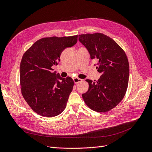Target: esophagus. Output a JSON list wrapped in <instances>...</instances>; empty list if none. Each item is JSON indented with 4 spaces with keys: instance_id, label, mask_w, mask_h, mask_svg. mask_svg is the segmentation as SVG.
Here are the masks:
<instances>
[{
    "instance_id": "1",
    "label": "esophagus",
    "mask_w": 152,
    "mask_h": 152,
    "mask_svg": "<svg viewBox=\"0 0 152 152\" xmlns=\"http://www.w3.org/2000/svg\"><path fill=\"white\" fill-rule=\"evenodd\" d=\"M73 81H74V83H75V84H77V83H79V82L82 81H83V79H79V78H77V77H75V78H74V79H73Z\"/></svg>"
}]
</instances>
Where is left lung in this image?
Masks as SVG:
<instances>
[{"label":"left lung","instance_id":"obj_1","mask_svg":"<svg viewBox=\"0 0 152 152\" xmlns=\"http://www.w3.org/2000/svg\"><path fill=\"white\" fill-rule=\"evenodd\" d=\"M79 41L91 59H97L96 68L102 74L97 82L86 79L89 89L82 94L83 98L91 110L107 112L123 100L126 92L129 76L127 57L114 40L102 33L79 35Z\"/></svg>","mask_w":152,"mask_h":152}]
</instances>
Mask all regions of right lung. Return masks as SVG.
Masks as SVG:
<instances>
[{"label":"right lung","mask_w":152,"mask_h":152,"mask_svg":"<svg viewBox=\"0 0 152 152\" xmlns=\"http://www.w3.org/2000/svg\"><path fill=\"white\" fill-rule=\"evenodd\" d=\"M77 35L45 37L37 41L23 56L20 66L21 94L39 115L53 117L65 109L74 81L53 71L61 52L76 44Z\"/></svg>","instance_id":"obj_1"}]
</instances>
